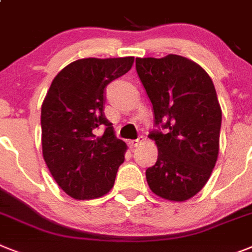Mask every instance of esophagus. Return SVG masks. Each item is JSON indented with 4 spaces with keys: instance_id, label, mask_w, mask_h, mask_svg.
I'll return each instance as SVG.
<instances>
[{
    "instance_id": "obj_1",
    "label": "esophagus",
    "mask_w": 252,
    "mask_h": 252,
    "mask_svg": "<svg viewBox=\"0 0 252 252\" xmlns=\"http://www.w3.org/2000/svg\"><path fill=\"white\" fill-rule=\"evenodd\" d=\"M141 143V139H133V141H129V147L130 149H136L137 146Z\"/></svg>"
}]
</instances>
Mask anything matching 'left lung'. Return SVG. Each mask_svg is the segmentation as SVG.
I'll return each mask as SVG.
<instances>
[{
    "instance_id": "1",
    "label": "left lung",
    "mask_w": 252,
    "mask_h": 252,
    "mask_svg": "<svg viewBox=\"0 0 252 252\" xmlns=\"http://www.w3.org/2000/svg\"><path fill=\"white\" fill-rule=\"evenodd\" d=\"M136 69L154 107L156 124L168 132H152L158 161L146 170L156 196L183 202L208 183L219 155L221 109L209 74L179 55L137 58Z\"/></svg>"
}]
</instances>
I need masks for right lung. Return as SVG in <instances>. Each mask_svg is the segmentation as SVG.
I'll return each mask as SVG.
<instances>
[{"label":"right lung","instance_id":"add662e5","mask_svg":"<svg viewBox=\"0 0 252 252\" xmlns=\"http://www.w3.org/2000/svg\"><path fill=\"white\" fill-rule=\"evenodd\" d=\"M133 63V56L73 61L54 78L44 97L43 158L59 187L75 200L102 197L114 187L128 147L105 118V91ZM100 125L107 129L97 136Z\"/></svg>","mask_w":252,"mask_h":252}]
</instances>
